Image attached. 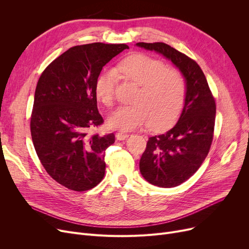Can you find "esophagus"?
Returning <instances> with one entry per match:
<instances>
[{"instance_id": "34e87169", "label": "esophagus", "mask_w": 249, "mask_h": 249, "mask_svg": "<svg viewBox=\"0 0 249 249\" xmlns=\"http://www.w3.org/2000/svg\"><path fill=\"white\" fill-rule=\"evenodd\" d=\"M128 137H129V134L124 133V132H117V133H116V138H117L118 140H125V139H127Z\"/></svg>"}]
</instances>
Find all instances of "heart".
<instances>
[{
  "label": "heart",
  "instance_id": "1",
  "mask_svg": "<svg viewBox=\"0 0 249 249\" xmlns=\"http://www.w3.org/2000/svg\"><path fill=\"white\" fill-rule=\"evenodd\" d=\"M117 74L140 87L135 105L121 106L108 119L110 127L132 131L150 123L161 129L174 123L180 115L186 100V84L181 73L165 69L163 62L144 54L130 55L114 71L102 73L96 82L98 100L110 105L114 100Z\"/></svg>",
  "mask_w": 249,
  "mask_h": 249
}]
</instances>
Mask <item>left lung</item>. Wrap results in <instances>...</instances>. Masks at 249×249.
I'll return each instance as SVG.
<instances>
[{"mask_svg":"<svg viewBox=\"0 0 249 249\" xmlns=\"http://www.w3.org/2000/svg\"><path fill=\"white\" fill-rule=\"evenodd\" d=\"M171 60L186 83V100L178 121L167 132L150 137L139 168L142 177L160 188L177 187L198 171L210 150L216 104L199 64L162 42H138Z\"/></svg>","mask_w":249,"mask_h":249,"instance_id":"8db88e82","label":"left lung"}]
</instances>
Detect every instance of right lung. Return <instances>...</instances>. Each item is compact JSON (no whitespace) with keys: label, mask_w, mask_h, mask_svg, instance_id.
Segmentation results:
<instances>
[{"label":"right lung","mask_w":249,"mask_h":249,"mask_svg":"<svg viewBox=\"0 0 249 249\" xmlns=\"http://www.w3.org/2000/svg\"><path fill=\"white\" fill-rule=\"evenodd\" d=\"M128 48L100 42L74 46L39 77L30 122L33 144L47 174L70 190L93 189L105 176V150L115 135L89 133L104 121L95 86L104 65Z\"/></svg>","instance_id":"1"}]
</instances>
